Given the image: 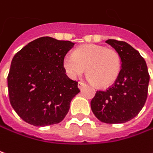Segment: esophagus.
<instances>
[{"label":"esophagus","instance_id":"34e87169","mask_svg":"<svg viewBox=\"0 0 153 153\" xmlns=\"http://www.w3.org/2000/svg\"><path fill=\"white\" fill-rule=\"evenodd\" d=\"M83 86H85V83L83 82H78V88L79 89H82Z\"/></svg>","mask_w":153,"mask_h":153}]
</instances>
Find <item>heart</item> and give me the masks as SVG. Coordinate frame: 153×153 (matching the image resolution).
Masks as SVG:
<instances>
[{"mask_svg":"<svg viewBox=\"0 0 153 153\" xmlns=\"http://www.w3.org/2000/svg\"><path fill=\"white\" fill-rule=\"evenodd\" d=\"M63 67L71 78L80 76L85 71L89 79L97 87L106 88L113 84L121 71V57L117 51L106 47L82 45L73 54L63 58Z\"/></svg>","mask_w":153,"mask_h":153,"instance_id":"b5f03b06","label":"heart"}]
</instances>
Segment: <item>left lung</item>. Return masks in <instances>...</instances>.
<instances>
[{
    "instance_id": "obj_1",
    "label": "left lung",
    "mask_w": 153,
    "mask_h": 153,
    "mask_svg": "<svg viewBox=\"0 0 153 153\" xmlns=\"http://www.w3.org/2000/svg\"><path fill=\"white\" fill-rule=\"evenodd\" d=\"M105 42L120 55L121 71L111 87L97 91L91 107L101 122L122 124L135 117L144 107L150 76L145 59L130 44L113 39Z\"/></svg>"
}]
</instances>
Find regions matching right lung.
<instances>
[{
  "instance_id": "1",
  "label": "right lung",
  "mask_w": 153,
  "mask_h": 153,
  "mask_svg": "<svg viewBox=\"0 0 153 153\" xmlns=\"http://www.w3.org/2000/svg\"><path fill=\"white\" fill-rule=\"evenodd\" d=\"M75 43L49 36L36 39L11 62L7 76L10 104L27 124H58L68 114L71 100L80 92L78 82L65 74L63 58Z\"/></svg>"
}]
</instances>
